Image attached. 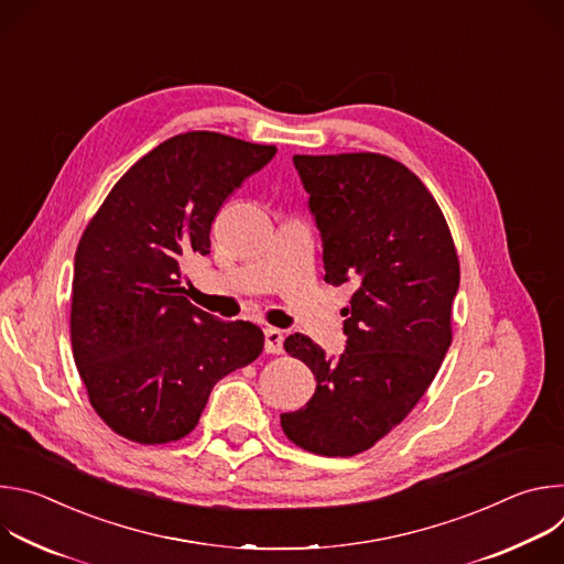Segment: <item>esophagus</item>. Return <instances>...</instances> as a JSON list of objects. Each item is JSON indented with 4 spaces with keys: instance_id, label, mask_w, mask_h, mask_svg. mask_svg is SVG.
<instances>
[{
    "instance_id": "1",
    "label": "esophagus",
    "mask_w": 564,
    "mask_h": 564,
    "mask_svg": "<svg viewBox=\"0 0 564 564\" xmlns=\"http://www.w3.org/2000/svg\"><path fill=\"white\" fill-rule=\"evenodd\" d=\"M265 352L279 355L283 352V333L276 328H265Z\"/></svg>"
}]
</instances>
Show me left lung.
<instances>
[{
    "label": "left lung",
    "instance_id": "left-lung-1",
    "mask_svg": "<svg viewBox=\"0 0 564 564\" xmlns=\"http://www.w3.org/2000/svg\"><path fill=\"white\" fill-rule=\"evenodd\" d=\"M324 243L326 283L355 281L346 350L328 357L294 333L283 348L316 379L307 404L281 415L288 440L328 457L370 448L404 420L451 346L459 261L424 183L379 153L294 155Z\"/></svg>",
    "mask_w": 564,
    "mask_h": 564
}]
</instances>
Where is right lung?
Instances as JSON below:
<instances>
[{
  "label": "right lung",
  "instance_id": "1",
  "mask_svg": "<svg viewBox=\"0 0 564 564\" xmlns=\"http://www.w3.org/2000/svg\"><path fill=\"white\" fill-rule=\"evenodd\" d=\"M274 153L214 131L174 135L116 183L79 238L73 359L118 435L138 444L189 435L216 381L261 355L259 326L192 305L181 276L189 257L209 254L225 198Z\"/></svg>",
  "mask_w": 564,
  "mask_h": 564
}]
</instances>
